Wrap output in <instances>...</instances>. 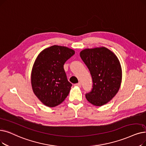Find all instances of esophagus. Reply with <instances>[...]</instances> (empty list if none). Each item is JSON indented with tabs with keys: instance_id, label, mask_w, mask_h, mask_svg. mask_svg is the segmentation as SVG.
<instances>
[{
	"instance_id": "34e87169",
	"label": "esophagus",
	"mask_w": 146,
	"mask_h": 146,
	"mask_svg": "<svg viewBox=\"0 0 146 146\" xmlns=\"http://www.w3.org/2000/svg\"><path fill=\"white\" fill-rule=\"evenodd\" d=\"M74 86H78V87H81V84H80V83L76 84L74 85Z\"/></svg>"
}]
</instances>
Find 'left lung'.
Here are the masks:
<instances>
[{"mask_svg": "<svg viewBox=\"0 0 146 146\" xmlns=\"http://www.w3.org/2000/svg\"><path fill=\"white\" fill-rule=\"evenodd\" d=\"M80 56L93 81L91 92L86 94V100L96 106L108 103L119 91L122 82V70L117 56L104 46L85 49Z\"/></svg>", "mask_w": 146, "mask_h": 146, "instance_id": "left-lung-1", "label": "left lung"}]
</instances>
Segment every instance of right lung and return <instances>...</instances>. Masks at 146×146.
<instances>
[{"label": "right lung", "mask_w": 146, "mask_h": 146, "mask_svg": "<svg viewBox=\"0 0 146 146\" xmlns=\"http://www.w3.org/2000/svg\"><path fill=\"white\" fill-rule=\"evenodd\" d=\"M74 53L68 47L53 45L37 55L31 70V84L35 95L45 106H58L68 95L72 85L63 66Z\"/></svg>", "instance_id": "1"}]
</instances>
